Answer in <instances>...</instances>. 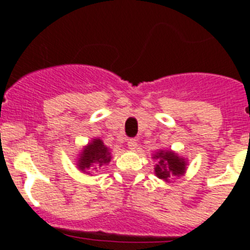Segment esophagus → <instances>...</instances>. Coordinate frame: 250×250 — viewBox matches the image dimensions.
<instances>
[{
  "instance_id": "34e87169",
  "label": "esophagus",
  "mask_w": 250,
  "mask_h": 250,
  "mask_svg": "<svg viewBox=\"0 0 250 250\" xmlns=\"http://www.w3.org/2000/svg\"><path fill=\"white\" fill-rule=\"evenodd\" d=\"M127 146L130 150H136L138 149V140L136 139H130L129 143H127Z\"/></svg>"
}]
</instances>
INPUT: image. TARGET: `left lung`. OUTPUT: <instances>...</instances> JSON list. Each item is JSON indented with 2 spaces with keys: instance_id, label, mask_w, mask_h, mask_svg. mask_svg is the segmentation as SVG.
Here are the masks:
<instances>
[{
  "instance_id": "left-lung-1",
  "label": "left lung",
  "mask_w": 250,
  "mask_h": 250,
  "mask_svg": "<svg viewBox=\"0 0 250 250\" xmlns=\"http://www.w3.org/2000/svg\"><path fill=\"white\" fill-rule=\"evenodd\" d=\"M152 158L158 160L155 165V175L164 182H170L173 176L184 175L187 170V160L171 151V150H159Z\"/></svg>"
}]
</instances>
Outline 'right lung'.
<instances>
[{
  "label": "right lung",
  "mask_w": 250,
  "mask_h": 250,
  "mask_svg": "<svg viewBox=\"0 0 250 250\" xmlns=\"http://www.w3.org/2000/svg\"><path fill=\"white\" fill-rule=\"evenodd\" d=\"M111 160V152L109 147L104 145L103 140L99 138L91 140L86 145L77 159V169L85 174H90L91 170H96L107 165Z\"/></svg>",
  "instance_id": "1"
}]
</instances>
